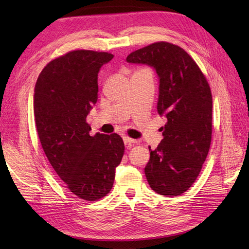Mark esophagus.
I'll return each instance as SVG.
<instances>
[{"instance_id": "1", "label": "esophagus", "mask_w": 249, "mask_h": 249, "mask_svg": "<svg viewBox=\"0 0 249 249\" xmlns=\"http://www.w3.org/2000/svg\"><path fill=\"white\" fill-rule=\"evenodd\" d=\"M123 141H124L125 145H127V146H130L131 144H134L135 142H136V140L131 139V138H129V137H126V136L123 137Z\"/></svg>"}]
</instances>
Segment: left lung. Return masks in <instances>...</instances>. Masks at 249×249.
Wrapping results in <instances>:
<instances>
[{"instance_id": "8db88e82", "label": "left lung", "mask_w": 249, "mask_h": 249, "mask_svg": "<svg viewBox=\"0 0 249 249\" xmlns=\"http://www.w3.org/2000/svg\"><path fill=\"white\" fill-rule=\"evenodd\" d=\"M154 68L160 83L157 112L165 115L163 139L144 173L150 187L168 197L182 195L199 176L212 138V94L196 62L178 46L155 43L126 57Z\"/></svg>"}]
</instances>
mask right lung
Masks as SVG:
<instances>
[{
  "mask_svg": "<svg viewBox=\"0 0 249 249\" xmlns=\"http://www.w3.org/2000/svg\"><path fill=\"white\" fill-rule=\"evenodd\" d=\"M113 59L108 52L76 50L51 61L34 89V115L45 154L66 187L94 201L113 186L124 154L118 134L89 135V110L97 102L98 72Z\"/></svg>",
  "mask_w": 249,
  "mask_h": 249,
  "instance_id": "obj_1",
  "label": "right lung"
}]
</instances>
